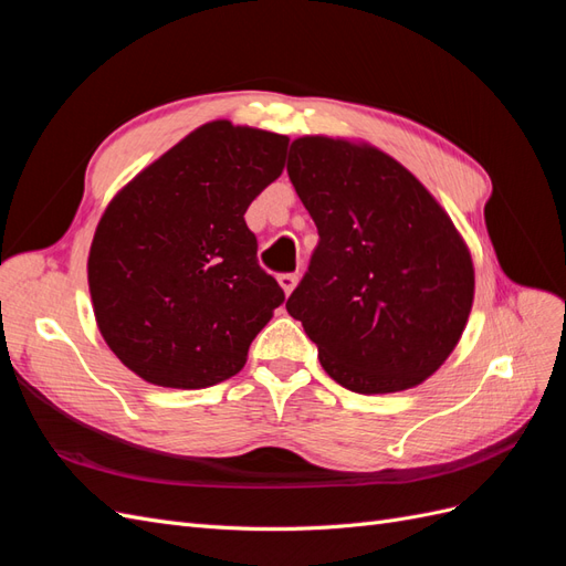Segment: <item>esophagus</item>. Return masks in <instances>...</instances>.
I'll return each instance as SVG.
<instances>
[{"label": "esophagus", "mask_w": 566, "mask_h": 566, "mask_svg": "<svg viewBox=\"0 0 566 566\" xmlns=\"http://www.w3.org/2000/svg\"><path fill=\"white\" fill-rule=\"evenodd\" d=\"M279 285L283 287L285 295H290L295 290V285H297V273H281Z\"/></svg>", "instance_id": "34e87169"}]
</instances>
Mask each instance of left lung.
<instances>
[{"label": "left lung", "instance_id": "obj_1", "mask_svg": "<svg viewBox=\"0 0 566 566\" xmlns=\"http://www.w3.org/2000/svg\"><path fill=\"white\" fill-rule=\"evenodd\" d=\"M287 177L318 229L287 297L323 370L358 394L420 385L447 361L474 300L470 250L432 193L370 144L300 136Z\"/></svg>", "mask_w": 566, "mask_h": 566}]
</instances>
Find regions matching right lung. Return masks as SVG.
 <instances>
[{"instance_id":"right-lung-1","label":"right lung","mask_w":566,"mask_h":566,"mask_svg":"<svg viewBox=\"0 0 566 566\" xmlns=\"http://www.w3.org/2000/svg\"><path fill=\"white\" fill-rule=\"evenodd\" d=\"M285 150L283 134L214 119L111 200L87 262L94 316L113 354L146 382L229 380L285 302L256 264L243 217L281 177Z\"/></svg>"}]
</instances>
